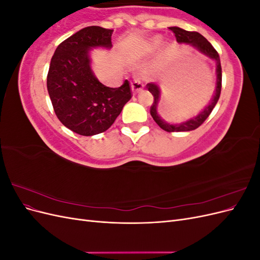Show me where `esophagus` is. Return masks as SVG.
Instances as JSON below:
<instances>
[{"mask_svg": "<svg viewBox=\"0 0 260 260\" xmlns=\"http://www.w3.org/2000/svg\"><path fill=\"white\" fill-rule=\"evenodd\" d=\"M143 88H144V84L140 79H137V80H135V81L131 83V89H132V92L135 93V94H138L140 92H142Z\"/></svg>", "mask_w": 260, "mask_h": 260, "instance_id": "esophagus-1", "label": "esophagus"}]
</instances>
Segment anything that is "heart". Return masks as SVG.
<instances>
[{"label": "heart", "mask_w": 260, "mask_h": 260, "mask_svg": "<svg viewBox=\"0 0 260 260\" xmlns=\"http://www.w3.org/2000/svg\"><path fill=\"white\" fill-rule=\"evenodd\" d=\"M158 41H159V40H156V42H158Z\"/></svg>", "instance_id": "1"}]
</instances>
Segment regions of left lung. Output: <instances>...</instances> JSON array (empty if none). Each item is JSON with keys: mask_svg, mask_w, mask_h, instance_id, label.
I'll return each instance as SVG.
<instances>
[{"mask_svg": "<svg viewBox=\"0 0 260 260\" xmlns=\"http://www.w3.org/2000/svg\"><path fill=\"white\" fill-rule=\"evenodd\" d=\"M172 32L175 34L177 42L179 43H185V44H190L193 48H195L198 51H200L202 54L206 55L207 57L214 59L216 61V75H217V86H216V91L214 96L210 100L208 105L203 109V111L196 115L195 117L191 118L186 121H183L181 123H169L166 122L164 119H161V117L157 113V104L159 102L160 98V89L159 86L155 84V83H147L146 88L148 91L153 94L154 96V102L151 106V115L153 117V119L155 122L159 125V127L167 131V132H184V131H192L198 129L200 125L205 121L210 113L212 112V109L216 106L217 102L220 98V92H221V80H222V73H221V64H220V57L218 52L214 49L208 41L207 39L204 38L201 34L199 32H194V31H186L184 29H181L179 27H170L169 28Z\"/></svg>", "mask_w": 260, "mask_h": 260, "instance_id": "left-lung-1", "label": "left lung"}]
</instances>
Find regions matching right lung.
<instances>
[{
  "instance_id": "obj_1",
  "label": "right lung",
  "mask_w": 260,
  "mask_h": 260,
  "mask_svg": "<svg viewBox=\"0 0 260 260\" xmlns=\"http://www.w3.org/2000/svg\"><path fill=\"white\" fill-rule=\"evenodd\" d=\"M112 29L86 27L62 41L49 68V95L59 121L80 136L106 131L131 99L129 81L108 88L94 76L89 52L93 48H112Z\"/></svg>"
}]
</instances>
